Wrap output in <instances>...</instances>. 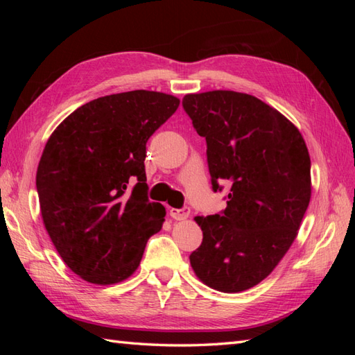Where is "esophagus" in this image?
Here are the masks:
<instances>
[{
  "label": "esophagus",
  "mask_w": 355,
  "mask_h": 355,
  "mask_svg": "<svg viewBox=\"0 0 355 355\" xmlns=\"http://www.w3.org/2000/svg\"><path fill=\"white\" fill-rule=\"evenodd\" d=\"M191 214L189 207H182V209H171V216L177 221H183Z\"/></svg>",
  "instance_id": "34e87169"
}]
</instances>
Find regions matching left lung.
Returning a JSON list of instances; mask_svg holds the SVG:
<instances>
[{
	"label": "left lung",
	"instance_id": "obj_1",
	"mask_svg": "<svg viewBox=\"0 0 355 355\" xmlns=\"http://www.w3.org/2000/svg\"><path fill=\"white\" fill-rule=\"evenodd\" d=\"M183 108L206 139L214 191L232 184L221 214L195 216L202 243L191 266L210 288L248 290L275 270L297 236L311 198L308 148L288 119L250 94H186Z\"/></svg>",
	"mask_w": 355,
	"mask_h": 355
}]
</instances>
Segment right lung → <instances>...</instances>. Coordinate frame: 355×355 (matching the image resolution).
I'll return each mask as SVG.
<instances>
[{"mask_svg": "<svg viewBox=\"0 0 355 355\" xmlns=\"http://www.w3.org/2000/svg\"><path fill=\"white\" fill-rule=\"evenodd\" d=\"M175 96L135 89L82 105L59 125L36 171L42 221L73 273L96 285L130 277L166 209L148 200L146 141Z\"/></svg>", "mask_w": 355, "mask_h": 355, "instance_id": "obj_1", "label": "right lung"}]
</instances>
